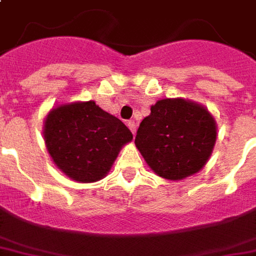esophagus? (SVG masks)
Masks as SVG:
<instances>
[{
	"instance_id": "34e87169",
	"label": "esophagus",
	"mask_w": 256,
	"mask_h": 256,
	"mask_svg": "<svg viewBox=\"0 0 256 256\" xmlns=\"http://www.w3.org/2000/svg\"><path fill=\"white\" fill-rule=\"evenodd\" d=\"M126 125H128V128H130V130H131V132L132 134H134V135H135V131H136V124H135V121H128V122H126Z\"/></svg>"
}]
</instances>
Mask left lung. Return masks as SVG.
<instances>
[{
	"mask_svg": "<svg viewBox=\"0 0 256 256\" xmlns=\"http://www.w3.org/2000/svg\"><path fill=\"white\" fill-rule=\"evenodd\" d=\"M217 140V122L207 108L184 98H164L140 124L135 145L154 172L183 180L200 172Z\"/></svg>",
	"mask_w": 256,
	"mask_h": 256,
	"instance_id": "obj_1",
	"label": "left lung"
}]
</instances>
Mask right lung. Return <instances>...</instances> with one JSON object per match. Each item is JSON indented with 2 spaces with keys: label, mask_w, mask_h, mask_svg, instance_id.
Returning a JSON list of instances; mask_svg holds the SVG:
<instances>
[{
  "label": "right lung",
  "mask_w": 256,
  "mask_h": 256,
  "mask_svg": "<svg viewBox=\"0 0 256 256\" xmlns=\"http://www.w3.org/2000/svg\"><path fill=\"white\" fill-rule=\"evenodd\" d=\"M44 140L53 164L78 183L107 176L131 131L96 101H74L53 107L44 122Z\"/></svg>",
  "instance_id": "obj_1"
}]
</instances>
